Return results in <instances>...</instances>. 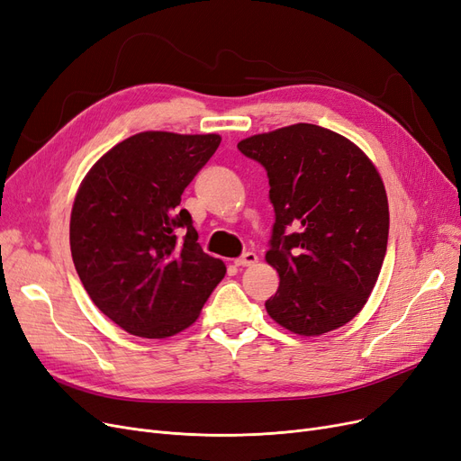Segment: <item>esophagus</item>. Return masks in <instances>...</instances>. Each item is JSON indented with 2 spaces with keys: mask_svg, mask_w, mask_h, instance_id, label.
Segmentation results:
<instances>
[{
  "mask_svg": "<svg viewBox=\"0 0 461 461\" xmlns=\"http://www.w3.org/2000/svg\"><path fill=\"white\" fill-rule=\"evenodd\" d=\"M256 263H258V256L253 251H246L242 258L234 259L236 267H251V265H256Z\"/></svg>",
  "mask_w": 461,
  "mask_h": 461,
  "instance_id": "esophagus-1",
  "label": "esophagus"
}]
</instances>
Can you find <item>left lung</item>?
Masks as SVG:
<instances>
[{"mask_svg":"<svg viewBox=\"0 0 461 461\" xmlns=\"http://www.w3.org/2000/svg\"><path fill=\"white\" fill-rule=\"evenodd\" d=\"M268 177L275 225L267 263L280 285L267 312L299 336L353 321L382 271L389 203L382 177L351 140L295 123L238 142Z\"/></svg>","mask_w":461,"mask_h":461,"instance_id":"1","label":"left lung"}]
</instances>
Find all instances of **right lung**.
Listing matches in <instances>:
<instances>
[{"label": "right lung", "instance_id": "right-lung-1", "mask_svg": "<svg viewBox=\"0 0 461 461\" xmlns=\"http://www.w3.org/2000/svg\"><path fill=\"white\" fill-rule=\"evenodd\" d=\"M221 137L145 131L110 149L79 186L70 249L86 292L139 338L193 324L227 267L196 242L181 194Z\"/></svg>", "mask_w": 461, "mask_h": 461}]
</instances>
